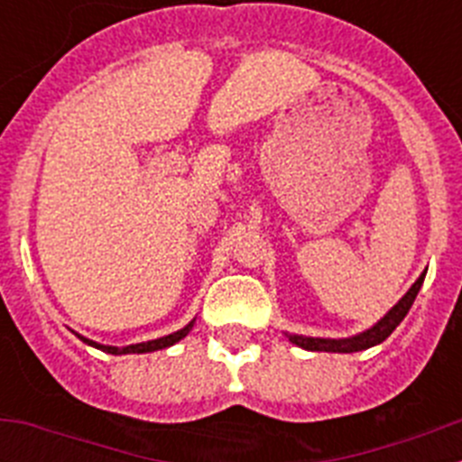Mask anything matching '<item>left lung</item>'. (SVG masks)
<instances>
[{
  "label": "left lung",
  "mask_w": 462,
  "mask_h": 462,
  "mask_svg": "<svg viewBox=\"0 0 462 462\" xmlns=\"http://www.w3.org/2000/svg\"><path fill=\"white\" fill-rule=\"evenodd\" d=\"M423 280H426V271L419 275V280L407 289V293L400 298L398 303L389 310V312L383 314L382 319L377 324H373L370 328L361 330L356 336L349 337H310V336H298V333H284L289 337V342H293L300 349H308V352H330V354H354V352H363V349H370L374 345H382L386 337L398 328V324L407 317L410 312L411 303H414L416 293L421 289Z\"/></svg>",
  "instance_id": "obj_1"
}]
</instances>
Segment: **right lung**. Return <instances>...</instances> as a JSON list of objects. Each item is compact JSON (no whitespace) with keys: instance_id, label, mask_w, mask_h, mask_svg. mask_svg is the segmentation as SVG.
I'll use <instances>...</instances> for the list:
<instances>
[{"instance_id":"1","label":"right lung","mask_w":462,"mask_h":462,"mask_svg":"<svg viewBox=\"0 0 462 462\" xmlns=\"http://www.w3.org/2000/svg\"><path fill=\"white\" fill-rule=\"evenodd\" d=\"M194 321L196 319H191L185 328L175 330V333H171V336L157 337V340H148V342H136V345H126V346L101 345V342H94V340H89V337L80 336V333H76V330H73V333H76V336H79L85 345L94 346V349H101V352H106V354H113V356H122V354H150V352H157V349H166V346L175 345V342H180L182 337H185L187 333L194 328Z\"/></svg>"}]
</instances>
